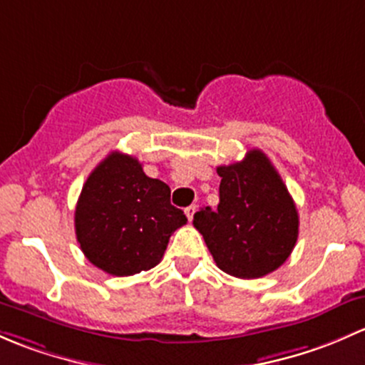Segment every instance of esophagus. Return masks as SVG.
Segmentation results:
<instances>
[{
	"instance_id": "1",
	"label": "esophagus",
	"mask_w": 365,
	"mask_h": 365,
	"mask_svg": "<svg viewBox=\"0 0 365 365\" xmlns=\"http://www.w3.org/2000/svg\"><path fill=\"white\" fill-rule=\"evenodd\" d=\"M184 212H186L187 220H190V221H193V216H195V212H197V205H190V207H186V209H184Z\"/></svg>"
}]
</instances>
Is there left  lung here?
<instances>
[{"label": "left lung", "instance_id": "obj_1", "mask_svg": "<svg viewBox=\"0 0 365 365\" xmlns=\"http://www.w3.org/2000/svg\"><path fill=\"white\" fill-rule=\"evenodd\" d=\"M217 209L195 212L193 225L223 272L242 279L267 276L290 257L299 212L283 179L260 149L217 167Z\"/></svg>", "mask_w": 365, "mask_h": 365}]
</instances>
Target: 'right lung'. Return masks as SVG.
I'll use <instances>...</instances> for the list:
<instances>
[{"mask_svg":"<svg viewBox=\"0 0 365 365\" xmlns=\"http://www.w3.org/2000/svg\"><path fill=\"white\" fill-rule=\"evenodd\" d=\"M186 221L170 204L167 184L148 178L137 158L114 151L82 186L75 235L93 265L123 277L160 264L170 235Z\"/></svg>","mask_w":365,"mask_h":365,"instance_id":"1","label":"right lung"}]
</instances>
